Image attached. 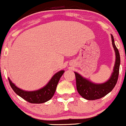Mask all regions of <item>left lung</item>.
I'll return each instance as SVG.
<instances>
[{
	"instance_id": "left-lung-1",
	"label": "left lung",
	"mask_w": 126,
	"mask_h": 126,
	"mask_svg": "<svg viewBox=\"0 0 126 126\" xmlns=\"http://www.w3.org/2000/svg\"><path fill=\"white\" fill-rule=\"evenodd\" d=\"M111 36L112 47L115 53V61L113 72L107 81L102 83H94L75 72L76 88L78 93L83 98L88 100H95L104 97L113 89L117 82L120 64V56L119 51L115 45L113 36L112 34Z\"/></svg>"
}]
</instances>
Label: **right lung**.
<instances>
[{
    "instance_id": "right-lung-1",
    "label": "right lung",
    "mask_w": 126,
    "mask_h": 126,
    "mask_svg": "<svg viewBox=\"0 0 126 126\" xmlns=\"http://www.w3.org/2000/svg\"><path fill=\"white\" fill-rule=\"evenodd\" d=\"M64 72V70H62L57 72L53 75L51 79L44 87L38 90L32 91L22 90L17 87L11 81L10 78H8V79L13 90L22 98L32 104H41L51 99L54 94L59 80Z\"/></svg>"
}]
</instances>
